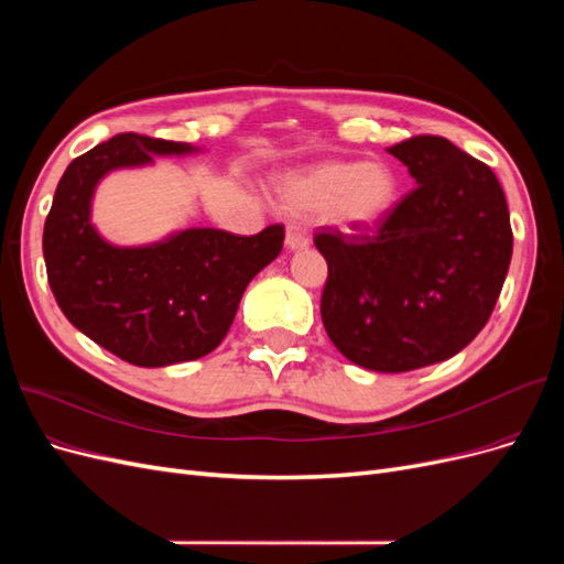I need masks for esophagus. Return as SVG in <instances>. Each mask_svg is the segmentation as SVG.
<instances>
[{"mask_svg": "<svg viewBox=\"0 0 564 564\" xmlns=\"http://www.w3.org/2000/svg\"><path fill=\"white\" fill-rule=\"evenodd\" d=\"M284 245H286V249H292V251H299V249H305L311 245V237H308V232H305L301 226H286V237H284Z\"/></svg>", "mask_w": 564, "mask_h": 564, "instance_id": "esophagus-1", "label": "esophagus"}]
</instances>
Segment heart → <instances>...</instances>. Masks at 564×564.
<instances>
[{
    "mask_svg": "<svg viewBox=\"0 0 564 564\" xmlns=\"http://www.w3.org/2000/svg\"><path fill=\"white\" fill-rule=\"evenodd\" d=\"M289 212L313 216L327 212L344 228L381 224L398 199V183L381 164L322 162L286 174L278 187Z\"/></svg>",
    "mask_w": 564,
    "mask_h": 564,
    "instance_id": "b5f03b06",
    "label": "heart"
}]
</instances>
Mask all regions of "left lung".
I'll list each match as a JSON object with an SVG mask.
<instances>
[{"mask_svg": "<svg viewBox=\"0 0 564 564\" xmlns=\"http://www.w3.org/2000/svg\"><path fill=\"white\" fill-rule=\"evenodd\" d=\"M416 187L377 230L327 228L319 313L332 344L371 371H412L464 350L482 332L513 256L491 169L442 135L388 148Z\"/></svg>", "mask_w": 564, "mask_h": 564, "instance_id": "8db88e82", "label": "left lung"}]
</instances>
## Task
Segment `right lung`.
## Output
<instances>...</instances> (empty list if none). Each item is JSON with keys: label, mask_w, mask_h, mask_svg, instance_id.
<instances>
[{"label": "right lung", "mask_w": 564, "mask_h": 564, "mask_svg": "<svg viewBox=\"0 0 564 564\" xmlns=\"http://www.w3.org/2000/svg\"><path fill=\"white\" fill-rule=\"evenodd\" d=\"M197 148L117 133L65 169L44 224V263L58 308L94 344L135 367L209 355L226 338L247 284L278 259L284 226L259 235L187 228L145 247H115L91 224V197L112 169Z\"/></svg>", "instance_id": "right-lung-1"}]
</instances>
